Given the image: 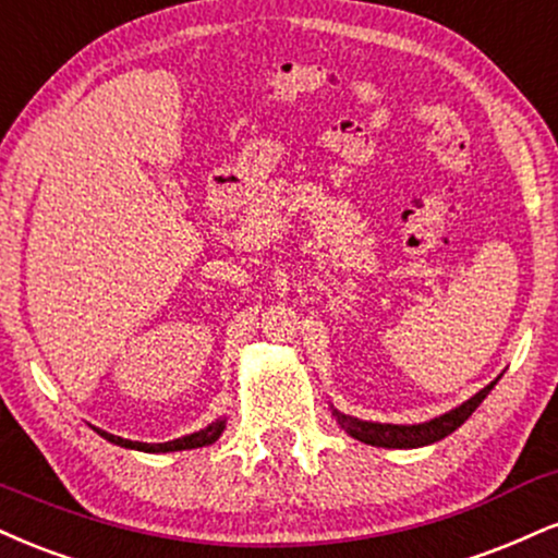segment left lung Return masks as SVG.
I'll use <instances>...</instances> for the list:
<instances>
[{
  "label": "left lung",
  "instance_id": "left-lung-1",
  "mask_svg": "<svg viewBox=\"0 0 558 558\" xmlns=\"http://www.w3.org/2000/svg\"><path fill=\"white\" fill-rule=\"evenodd\" d=\"M496 381V377L492 385H486L481 389V392H475L473 398H468L462 405L452 408V411L436 415L432 421H424V424H374V421H361V418H353V415H345L340 413L338 408H332V415L335 421H338L340 428H345L348 434L353 436V439L364 441V445H372V447H385V449H415V447H426V445H434V441L445 439L454 432V428H460L465 424L468 418L475 413V408L481 405L483 400H486V395L492 392Z\"/></svg>",
  "mask_w": 558,
  "mask_h": 558
}]
</instances>
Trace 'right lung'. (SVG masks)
Masks as SVG:
<instances>
[{"instance_id": "obj_1", "label": "right lung", "mask_w": 558, "mask_h": 558, "mask_svg": "<svg viewBox=\"0 0 558 558\" xmlns=\"http://www.w3.org/2000/svg\"><path fill=\"white\" fill-rule=\"evenodd\" d=\"M223 428H226V418H218V421H213V424H207L205 428H199V432L179 436V439H173V441H163V445H147V441L122 439V436H113L109 432H104V428H96V432L104 436L106 441H111V445L137 449V452H181V449H197V447L213 445V441H218V436L223 434Z\"/></svg>"}]
</instances>
